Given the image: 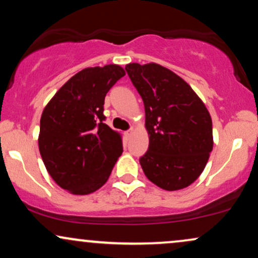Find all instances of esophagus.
Segmentation results:
<instances>
[{
	"label": "esophagus",
	"instance_id": "34e87169",
	"mask_svg": "<svg viewBox=\"0 0 258 258\" xmlns=\"http://www.w3.org/2000/svg\"><path fill=\"white\" fill-rule=\"evenodd\" d=\"M132 132H133V128H132V127H131V128H130V130H127V131L125 132L126 137H130V136L132 135Z\"/></svg>",
	"mask_w": 258,
	"mask_h": 258
}]
</instances>
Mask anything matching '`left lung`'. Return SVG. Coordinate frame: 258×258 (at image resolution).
<instances>
[{
    "mask_svg": "<svg viewBox=\"0 0 258 258\" xmlns=\"http://www.w3.org/2000/svg\"><path fill=\"white\" fill-rule=\"evenodd\" d=\"M127 74L144 102L148 151L139 159L147 178L167 191L196 180L213 150L212 117L185 80L157 63H130Z\"/></svg>",
    "mask_w": 258,
    "mask_h": 258,
    "instance_id": "obj_1",
    "label": "left lung"
}]
</instances>
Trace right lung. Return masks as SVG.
Here are the masks:
<instances>
[{
  "mask_svg": "<svg viewBox=\"0 0 258 258\" xmlns=\"http://www.w3.org/2000/svg\"><path fill=\"white\" fill-rule=\"evenodd\" d=\"M125 71L117 64L91 67L73 76L40 117L38 147L54 181L74 195L103 186L122 154L120 135L105 125L104 97Z\"/></svg>",
  "mask_w": 258,
  "mask_h": 258,
  "instance_id": "obj_1",
  "label": "right lung"
}]
</instances>
